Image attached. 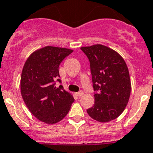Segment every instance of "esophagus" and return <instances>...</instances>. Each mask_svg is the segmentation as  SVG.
<instances>
[{"label": "esophagus", "mask_w": 153, "mask_h": 153, "mask_svg": "<svg viewBox=\"0 0 153 153\" xmlns=\"http://www.w3.org/2000/svg\"><path fill=\"white\" fill-rule=\"evenodd\" d=\"M83 91H79V92H78V93H77L76 94H77V95H78V96H79V97H80V96H82V95H83Z\"/></svg>", "instance_id": "1"}]
</instances>
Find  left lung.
<instances>
[{"label": "left lung", "instance_id": "1", "mask_svg": "<svg viewBox=\"0 0 153 153\" xmlns=\"http://www.w3.org/2000/svg\"><path fill=\"white\" fill-rule=\"evenodd\" d=\"M81 50L90 61L94 92V104L89 116L100 122L116 119L125 110L129 99L131 82L125 60L117 51L96 44Z\"/></svg>", "mask_w": 153, "mask_h": 153}]
</instances>
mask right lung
I'll use <instances>...</instances> for the list:
<instances>
[{"instance_id": "1", "label": "right lung", "mask_w": 153, "mask_h": 153, "mask_svg": "<svg viewBox=\"0 0 153 153\" xmlns=\"http://www.w3.org/2000/svg\"><path fill=\"white\" fill-rule=\"evenodd\" d=\"M72 50L48 46L34 51L25 62L20 79L21 95L26 106L39 121L55 124L68 114L74 99L63 90L59 67Z\"/></svg>"}]
</instances>
